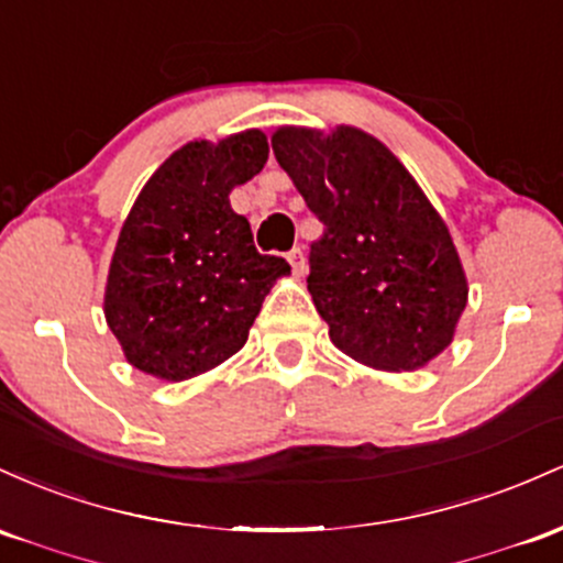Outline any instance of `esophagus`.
Instances as JSON below:
<instances>
[{"mask_svg":"<svg viewBox=\"0 0 563 563\" xmlns=\"http://www.w3.org/2000/svg\"><path fill=\"white\" fill-rule=\"evenodd\" d=\"M287 261H289V265H292L295 274H298V276L306 274V255H302L300 247L289 250V252H287Z\"/></svg>","mask_w":563,"mask_h":563,"instance_id":"34e87169","label":"esophagus"}]
</instances>
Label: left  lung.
<instances>
[{
	"label": "left lung",
	"mask_w": 563,
	"mask_h": 563,
	"mask_svg": "<svg viewBox=\"0 0 563 563\" xmlns=\"http://www.w3.org/2000/svg\"><path fill=\"white\" fill-rule=\"evenodd\" d=\"M276 162L324 233L311 292L340 351L385 372L426 366L452 343L468 282L450 231L407 167L356 128H279Z\"/></svg>",
	"instance_id": "1"
}]
</instances>
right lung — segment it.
<instances>
[{"instance_id":"obj_1","label":"right lung","mask_w":563,"mask_h":563,"mask_svg":"<svg viewBox=\"0 0 563 563\" xmlns=\"http://www.w3.org/2000/svg\"><path fill=\"white\" fill-rule=\"evenodd\" d=\"M268 162L261 130L194 141L151 175L119 233L106 321L145 375L188 380L247 343L265 295L289 263L261 255L229 194Z\"/></svg>"}]
</instances>
